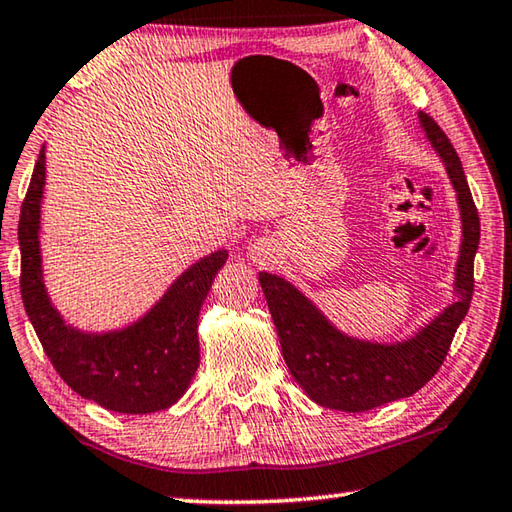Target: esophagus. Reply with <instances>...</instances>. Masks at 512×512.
Instances as JSON below:
<instances>
[{
	"label": "esophagus",
	"mask_w": 512,
	"mask_h": 512,
	"mask_svg": "<svg viewBox=\"0 0 512 512\" xmlns=\"http://www.w3.org/2000/svg\"><path fill=\"white\" fill-rule=\"evenodd\" d=\"M250 257H253L255 264H268V262H271V257H273V248H271V244H268V241L259 239V241H255L253 246H250Z\"/></svg>",
	"instance_id": "34e87169"
}]
</instances>
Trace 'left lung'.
Wrapping results in <instances>:
<instances>
[{"mask_svg": "<svg viewBox=\"0 0 512 512\" xmlns=\"http://www.w3.org/2000/svg\"><path fill=\"white\" fill-rule=\"evenodd\" d=\"M420 124L443 158L458 194L463 219V246L456 264L458 302L404 343H366L341 334L327 318L282 277L259 273V284L280 336L282 357L302 391L320 406L345 413L370 411L402 400L427 384L449 352L474 291V255L481 223L472 201L461 158L436 121L420 112Z\"/></svg>", "mask_w": 512, "mask_h": 512, "instance_id": "left-lung-1", "label": "left lung"}]
</instances>
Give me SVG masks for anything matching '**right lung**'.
I'll list each match as a JSON object with an SVG mask.
<instances>
[{
    "label": "right lung",
    "instance_id": "1",
    "mask_svg": "<svg viewBox=\"0 0 512 512\" xmlns=\"http://www.w3.org/2000/svg\"><path fill=\"white\" fill-rule=\"evenodd\" d=\"M45 187V149L24 196L20 239V293L42 350L60 379L85 400L117 413L169 409L187 391L201 361L198 314L228 250L203 257L178 277L149 314L135 325L108 334H83L63 323L51 307L40 266V201Z\"/></svg>",
    "mask_w": 512,
    "mask_h": 512
}]
</instances>
